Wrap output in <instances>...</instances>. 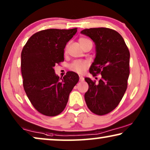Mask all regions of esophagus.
<instances>
[{
  "label": "esophagus",
  "instance_id": "1",
  "mask_svg": "<svg viewBox=\"0 0 150 150\" xmlns=\"http://www.w3.org/2000/svg\"><path fill=\"white\" fill-rule=\"evenodd\" d=\"M79 78H80V81H84V77L83 76L80 75L79 76Z\"/></svg>",
  "mask_w": 150,
  "mask_h": 150
}]
</instances>
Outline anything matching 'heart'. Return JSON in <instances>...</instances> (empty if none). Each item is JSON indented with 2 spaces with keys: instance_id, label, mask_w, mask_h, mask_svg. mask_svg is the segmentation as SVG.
I'll return each mask as SVG.
<instances>
[{
  "instance_id": "heart-1",
  "label": "heart",
  "mask_w": 150,
  "mask_h": 150,
  "mask_svg": "<svg viewBox=\"0 0 150 150\" xmlns=\"http://www.w3.org/2000/svg\"><path fill=\"white\" fill-rule=\"evenodd\" d=\"M87 41H89V40L87 38H82L80 39L79 44L81 45V46H82V45H83L85 42H87ZM87 63L85 61H76L74 63H71V65H70V69L71 70L76 71V72L82 74L85 71L86 68H87Z\"/></svg>"
}]
</instances>
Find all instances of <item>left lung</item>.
Returning a JSON list of instances; mask_svg holds the SVG:
<instances>
[{
	"label": "left lung",
	"instance_id": "obj_1",
	"mask_svg": "<svg viewBox=\"0 0 150 150\" xmlns=\"http://www.w3.org/2000/svg\"><path fill=\"white\" fill-rule=\"evenodd\" d=\"M81 33L91 38L96 45V58L89 72L93 76H102L98 83L85 78L89 85L85 100L92 112L103 115L117 106L126 91L130 52L122 35L110 28H87Z\"/></svg>",
	"mask_w": 150,
	"mask_h": 150
}]
</instances>
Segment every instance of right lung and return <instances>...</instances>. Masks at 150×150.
<instances>
[{"instance_id": "right-lung-1", "label": "right lung", "mask_w": 150, "mask_h": 150, "mask_svg": "<svg viewBox=\"0 0 150 150\" xmlns=\"http://www.w3.org/2000/svg\"><path fill=\"white\" fill-rule=\"evenodd\" d=\"M76 32V28L41 30L33 35L22 49L24 91L35 108L44 115L60 114L79 81V75L74 71L59 79L54 69L57 63L64 61L65 47Z\"/></svg>"}]
</instances>
